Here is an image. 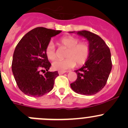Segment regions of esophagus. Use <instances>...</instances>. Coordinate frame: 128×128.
<instances>
[{
    "mask_svg": "<svg viewBox=\"0 0 128 128\" xmlns=\"http://www.w3.org/2000/svg\"><path fill=\"white\" fill-rule=\"evenodd\" d=\"M58 74H63L64 73H65L66 71H58Z\"/></svg>",
    "mask_w": 128,
    "mask_h": 128,
    "instance_id": "1",
    "label": "esophagus"
}]
</instances>
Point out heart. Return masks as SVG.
Instances as JSON below:
<instances>
[{
	"label": "heart",
	"mask_w": 128,
	"mask_h": 128,
	"mask_svg": "<svg viewBox=\"0 0 128 128\" xmlns=\"http://www.w3.org/2000/svg\"><path fill=\"white\" fill-rule=\"evenodd\" d=\"M79 42V39L72 36H66L58 41V45L67 49L64 60H57L52 63L54 70L65 71L76 65L82 66L86 62L90 55V46L86 42ZM45 54L51 60L56 58V48L54 44L50 42L46 45Z\"/></svg>",
	"instance_id": "heart-1"
}]
</instances>
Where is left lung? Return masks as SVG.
Masks as SVG:
<instances>
[{"instance_id":"8db88e82","label":"left lung","mask_w":128,"mask_h":128,"mask_svg":"<svg viewBox=\"0 0 128 128\" xmlns=\"http://www.w3.org/2000/svg\"><path fill=\"white\" fill-rule=\"evenodd\" d=\"M69 33H76L86 39L90 49L86 62L75 71L78 78L71 83V88L81 95H95L105 86L112 70L109 48L99 36L88 31Z\"/></svg>"}]
</instances>
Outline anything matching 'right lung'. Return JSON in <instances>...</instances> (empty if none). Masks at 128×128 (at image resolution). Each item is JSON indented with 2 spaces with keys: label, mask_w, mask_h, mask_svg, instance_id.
<instances>
[{
  "label": "right lung",
  "mask_w": 128,
  "mask_h": 128,
  "mask_svg": "<svg viewBox=\"0 0 128 128\" xmlns=\"http://www.w3.org/2000/svg\"><path fill=\"white\" fill-rule=\"evenodd\" d=\"M60 32L38 27L26 33L18 44L13 54L12 71L19 88L25 95L41 96L53 88L58 74L48 71L51 64L45 48L51 38ZM45 70L46 73L41 75L40 71Z\"/></svg>",
  "instance_id": "right-lung-1"
}]
</instances>
